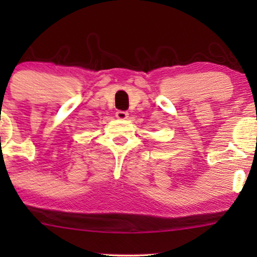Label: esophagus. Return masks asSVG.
I'll use <instances>...</instances> for the list:
<instances>
[{
  "mask_svg": "<svg viewBox=\"0 0 257 257\" xmlns=\"http://www.w3.org/2000/svg\"><path fill=\"white\" fill-rule=\"evenodd\" d=\"M128 112H126V111H117L116 112V117H117V118H118V119H126V118H128Z\"/></svg>",
  "mask_w": 257,
  "mask_h": 257,
  "instance_id": "esophagus-1",
  "label": "esophagus"
}]
</instances>
